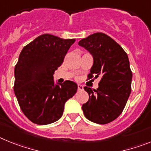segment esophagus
Segmentation results:
<instances>
[{"label": "esophagus", "instance_id": "obj_1", "mask_svg": "<svg viewBox=\"0 0 151 151\" xmlns=\"http://www.w3.org/2000/svg\"><path fill=\"white\" fill-rule=\"evenodd\" d=\"M84 89V87L82 85H78V91H82Z\"/></svg>", "mask_w": 151, "mask_h": 151}]
</instances>
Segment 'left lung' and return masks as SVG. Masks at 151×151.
I'll return each instance as SVG.
<instances>
[{
  "label": "left lung",
  "mask_w": 151,
  "mask_h": 151,
  "mask_svg": "<svg viewBox=\"0 0 151 151\" xmlns=\"http://www.w3.org/2000/svg\"><path fill=\"white\" fill-rule=\"evenodd\" d=\"M92 55L88 78L101 76L97 89L85 86L89 99L82 105L84 115L97 124L112 122L122 113L131 93L132 73L122 47L104 33L97 32L78 42Z\"/></svg>",
  "instance_id": "obj_1"
}]
</instances>
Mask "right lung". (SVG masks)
I'll list each match as a JSON object with an SVG mask.
<instances>
[{"instance_id": "add662e5", "label": "right lung", "mask_w": 151, "mask_h": 151, "mask_svg": "<svg viewBox=\"0 0 151 151\" xmlns=\"http://www.w3.org/2000/svg\"><path fill=\"white\" fill-rule=\"evenodd\" d=\"M75 39L44 34L25 46L15 66L14 93L22 113L38 125L61 118L66 101L76 93L72 81L54 83V74L61 66Z\"/></svg>"}]
</instances>
